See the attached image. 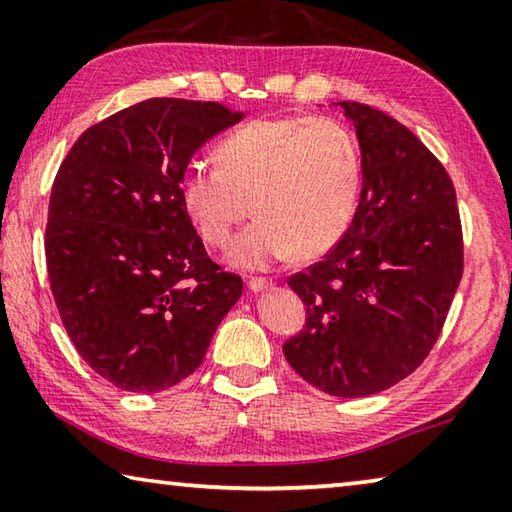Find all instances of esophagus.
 Listing matches in <instances>:
<instances>
[{
  "label": "esophagus",
  "mask_w": 512,
  "mask_h": 512,
  "mask_svg": "<svg viewBox=\"0 0 512 512\" xmlns=\"http://www.w3.org/2000/svg\"><path fill=\"white\" fill-rule=\"evenodd\" d=\"M248 289L255 291V293L268 291V289H273V282H271V280H264V277H250V280H248Z\"/></svg>",
  "instance_id": "esophagus-1"
}]
</instances>
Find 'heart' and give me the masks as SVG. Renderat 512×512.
Instances as JSON below:
<instances>
[{
	"label": "heart",
	"instance_id": "heart-1",
	"mask_svg": "<svg viewBox=\"0 0 512 512\" xmlns=\"http://www.w3.org/2000/svg\"><path fill=\"white\" fill-rule=\"evenodd\" d=\"M354 135L329 117L253 119L216 149V167L180 176V203L210 246H228L248 212L257 221L230 262L262 271L296 253L316 259L348 232L361 194ZM251 205L248 206L247 203Z\"/></svg>",
	"mask_w": 512,
	"mask_h": 512
}]
</instances>
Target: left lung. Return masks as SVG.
<instances>
[{
    "label": "left lung",
    "mask_w": 512,
    "mask_h": 512,
    "mask_svg": "<svg viewBox=\"0 0 512 512\" xmlns=\"http://www.w3.org/2000/svg\"><path fill=\"white\" fill-rule=\"evenodd\" d=\"M361 149L363 187L343 239L289 277L307 307L284 357L334 397L386 391L427 359L463 275L454 183L400 121L339 101Z\"/></svg>",
    "instance_id": "left-lung-1"
}]
</instances>
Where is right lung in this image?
I'll list each match as a JSON object with an SVG mask.
<instances>
[{
	"label": "right lung",
	"instance_id": "1",
	"mask_svg": "<svg viewBox=\"0 0 512 512\" xmlns=\"http://www.w3.org/2000/svg\"><path fill=\"white\" fill-rule=\"evenodd\" d=\"M244 117L214 101L146 99L90 126L49 198L47 271L83 361L131 393H160L205 359L244 282L205 253L180 176Z\"/></svg>",
	"mask_w": 512,
	"mask_h": 512
}]
</instances>
